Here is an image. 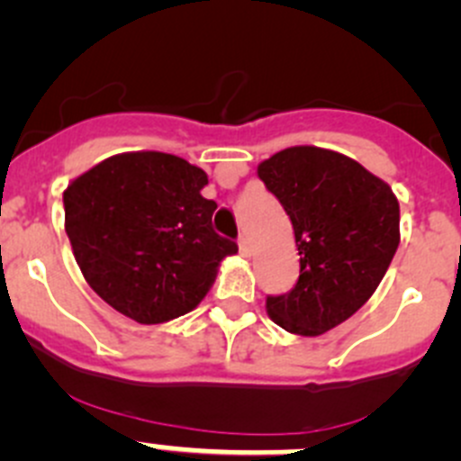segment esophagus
<instances>
[{
    "label": "esophagus",
    "mask_w": 461,
    "mask_h": 461,
    "mask_svg": "<svg viewBox=\"0 0 461 461\" xmlns=\"http://www.w3.org/2000/svg\"><path fill=\"white\" fill-rule=\"evenodd\" d=\"M237 244H240V253L244 255V258H249V255H250V241H249V237L240 235V241H237Z\"/></svg>",
    "instance_id": "esophagus-1"
}]
</instances>
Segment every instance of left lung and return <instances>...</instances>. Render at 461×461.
<instances>
[{"label":"left lung","mask_w":461,"mask_h":461,"mask_svg":"<svg viewBox=\"0 0 461 461\" xmlns=\"http://www.w3.org/2000/svg\"><path fill=\"white\" fill-rule=\"evenodd\" d=\"M294 226L300 277L267 312L291 334L321 336L370 300L399 246V202L384 179L334 149L295 145L258 166Z\"/></svg>","instance_id":"1"}]
</instances>
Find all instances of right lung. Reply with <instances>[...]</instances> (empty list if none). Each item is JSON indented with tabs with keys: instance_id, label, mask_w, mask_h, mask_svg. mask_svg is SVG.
Listing matches in <instances>:
<instances>
[{
	"instance_id": "1",
	"label": "right lung",
	"mask_w": 461,
	"mask_h": 461,
	"mask_svg": "<svg viewBox=\"0 0 461 461\" xmlns=\"http://www.w3.org/2000/svg\"><path fill=\"white\" fill-rule=\"evenodd\" d=\"M208 175L166 152L109 157L65 190V230L86 285L116 312L158 325L193 312L237 244L212 230Z\"/></svg>"
}]
</instances>
